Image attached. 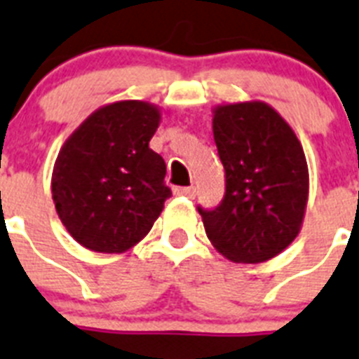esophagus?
Instances as JSON below:
<instances>
[{
    "label": "esophagus",
    "instance_id": "1",
    "mask_svg": "<svg viewBox=\"0 0 359 359\" xmlns=\"http://www.w3.org/2000/svg\"><path fill=\"white\" fill-rule=\"evenodd\" d=\"M175 195H182V197L194 198L195 197V188L194 186H189V188H175L173 189Z\"/></svg>",
    "mask_w": 359,
    "mask_h": 359
}]
</instances>
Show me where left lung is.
Segmentation results:
<instances>
[{"mask_svg":"<svg viewBox=\"0 0 359 359\" xmlns=\"http://www.w3.org/2000/svg\"><path fill=\"white\" fill-rule=\"evenodd\" d=\"M213 138L224 165L226 194L198 208L217 252L233 263L276 257L299 236L309 203V165L294 129L261 100L213 107Z\"/></svg>","mask_w":359,"mask_h":359,"instance_id":"obj_1","label":"left lung"}]
</instances>
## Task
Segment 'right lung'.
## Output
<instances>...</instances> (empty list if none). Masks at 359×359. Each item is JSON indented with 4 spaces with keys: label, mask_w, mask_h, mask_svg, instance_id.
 <instances>
[{
    "label": "right lung",
    "mask_w": 359,
    "mask_h": 359,
    "mask_svg": "<svg viewBox=\"0 0 359 359\" xmlns=\"http://www.w3.org/2000/svg\"><path fill=\"white\" fill-rule=\"evenodd\" d=\"M161 107L142 100L102 105L72 131L54 162L50 189L60 221L76 243L100 254L138 245L171 189L149 147Z\"/></svg>",
    "instance_id": "obj_1"
}]
</instances>
